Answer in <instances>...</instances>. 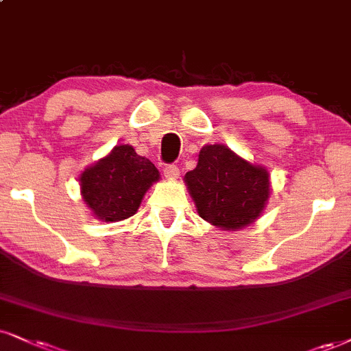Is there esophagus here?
<instances>
[{
    "mask_svg": "<svg viewBox=\"0 0 351 351\" xmlns=\"http://www.w3.org/2000/svg\"><path fill=\"white\" fill-rule=\"evenodd\" d=\"M164 176L167 177V179H177V177L180 176V169L176 166V164H167L166 167H164Z\"/></svg>",
    "mask_w": 351,
    "mask_h": 351,
    "instance_id": "1",
    "label": "esophagus"
}]
</instances>
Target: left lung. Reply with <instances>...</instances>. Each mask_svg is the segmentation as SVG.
<instances>
[{"mask_svg":"<svg viewBox=\"0 0 351 351\" xmlns=\"http://www.w3.org/2000/svg\"><path fill=\"white\" fill-rule=\"evenodd\" d=\"M198 215L216 228L234 231L254 223L270 197V176L224 145H206L197 167L184 177Z\"/></svg>","mask_w":351,"mask_h":351,"instance_id":"8db88e82","label":"left lung"}]
</instances>
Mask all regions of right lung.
I'll use <instances>...</instances> for the list:
<instances>
[{"label":"right lung","instance_id":"right-lung-1","mask_svg":"<svg viewBox=\"0 0 351 351\" xmlns=\"http://www.w3.org/2000/svg\"><path fill=\"white\" fill-rule=\"evenodd\" d=\"M159 171L133 146H115L80 176L81 195L97 219L115 223L133 216Z\"/></svg>","mask_w":351,"mask_h":351}]
</instances>
